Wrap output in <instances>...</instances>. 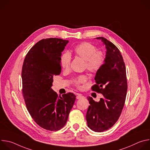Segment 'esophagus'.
Listing matches in <instances>:
<instances>
[{"instance_id": "obj_1", "label": "esophagus", "mask_w": 150, "mask_h": 150, "mask_svg": "<svg viewBox=\"0 0 150 150\" xmlns=\"http://www.w3.org/2000/svg\"><path fill=\"white\" fill-rule=\"evenodd\" d=\"M84 97L82 96V95H81V94H78L77 96H76V99H81V98H83Z\"/></svg>"}]
</instances>
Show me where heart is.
<instances>
[{
    "mask_svg": "<svg viewBox=\"0 0 150 150\" xmlns=\"http://www.w3.org/2000/svg\"><path fill=\"white\" fill-rule=\"evenodd\" d=\"M75 56L85 60V68L91 73H97L103 66L105 56L101 50H97L96 46L89 42H83L76 46L74 48ZM71 56L69 53L65 52L60 56V62L61 67L63 69H68L70 67ZM87 81V76L85 75L78 76L72 80L74 86L78 88H81V84Z\"/></svg>",
    "mask_w": 150,
    "mask_h": 150,
    "instance_id": "1",
    "label": "heart"
}]
</instances>
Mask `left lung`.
<instances>
[{"label":"left lung","mask_w":150,"mask_h":150,"mask_svg":"<svg viewBox=\"0 0 150 150\" xmlns=\"http://www.w3.org/2000/svg\"><path fill=\"white\" fill-rule=\"evenodd\" d=\"M105 45V62L96 73V83L91 90L103 95L98 102L87 97L90 105L86 119L88 126L101 132L112 127L119 119L125 104L127 89L126 68L120 50L112 42L103 37H97Z\"/></svg>","instance_id":"obj_1"}]
</instances>
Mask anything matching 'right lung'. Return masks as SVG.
<instances>
[{"instance_id":"obj_1","label":"right lung","mask_w":150,"mask_h":150,"mask_svg":"<svg viewBox=\"0 0 150 150\" xmlns=\"http://www.w3.org/2000/svg\"><path fill=\"white\" fill-rule=\"evenodd\" d=\"M68 41L42 39L29 50L23 63V94L27 110L38 125L50 131L65 126L76 99L72 93L58 96L51 88L54 75L61 72V53Z\"/></svg>"}]
</instances>
